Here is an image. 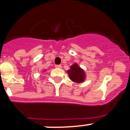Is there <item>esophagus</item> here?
<instances>
[{
  "label": "esophagus",
  "mask_w": 130,
  "mask_h": 130,
  "mask_svg": "<svg viewBox=\"0 0 130 130\" xmlns=\"http://www.w3.org/2000/svg\"><path fill=\"white\" fill-rule=\"evenodd\" d=\"M55 67H56V68H58V69H61L62 68V65H55Z\"/></svg>",
  "instance_id": "1"
}]
</instances>
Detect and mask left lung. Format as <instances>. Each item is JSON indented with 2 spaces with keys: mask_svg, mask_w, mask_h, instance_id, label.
I'll list each match as a JSON object with an SVG mask.
<instances>
[{
  "mask_svg": "<svg viewBox=\"0 0 130 130\" xmlns=\"http://www.w3.org/2000/svg\"><path fill=\"white\" fill-rule=\"evenodd\" d=\"M67 73L69 79L75 83H83L87 78L85 70L77 63H73L70 67V69L67 71Z\"/></svg>",
  "mask_w": 130,
  "mask_h": 130,
  "instance_id": "1",
  "label": "left lung"
}]
</instances>
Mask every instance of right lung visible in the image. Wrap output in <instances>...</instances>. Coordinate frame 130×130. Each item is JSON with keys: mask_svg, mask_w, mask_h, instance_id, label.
Listing matches in <instances>:
<instances>
[{"mask_svg": "<svg viewBox=\"0 0 130 130\" xmlns=\"http://www.w3.org/2000/svg\"><path fill=\"white\" fill-rule=\"evenodd\" d=\"M46 70H47V69H45V70H43V72H44V71H45Z\"/></svg>", "mask_w": 130, "mask_h": 130, "instance_id": "add662e5", "label": "right lung"}]
</instances>
